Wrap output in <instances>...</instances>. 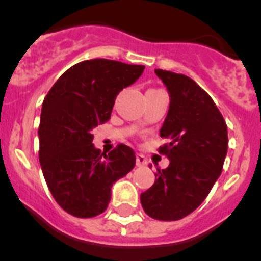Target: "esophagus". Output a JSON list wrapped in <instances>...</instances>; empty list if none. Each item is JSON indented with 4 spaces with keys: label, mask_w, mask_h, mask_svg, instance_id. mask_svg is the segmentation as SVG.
<instances>
[{
    "label": "esophagus",
    "mask_w": 261,
    "mask_h": 261,
    "mask_svg": "<svg viewBox=\"0 0 261 261\" xmlns=\"http://www.w3.org/2000/svg\"><path fill=\"white\" fill-rule=\"evenodd\" d=\"M136 163H137V166H138V167H144V166H147L148 161H147V158L144 157V155L137 154L136 155Z\"/></svg>",
    "instance_id": "1"
}]
</instances>
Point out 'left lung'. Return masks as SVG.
Masks as SVG:
<instances>
[{
  "instance_id": "1",
  "label": "left lung",
  "mask_w": 261,
  "mask_h": 261,
  "mask_svg": "<svg viewBox=\"0 0 261 261\" xmlns=\"http://www.w3.org/2000/svg\"><path fill=\"white\" fill-rule=\"evenodd\" d=\"M170 93V109L160 134L168 143L158 152L170 160L157 170L152 187L141 193L144 212L176 221L203 202L221 174L227 153V125L211 96L184 74L154 70Z\"/></svg>"
}]
</instances>
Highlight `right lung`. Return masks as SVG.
Masks as SVG:
<instances>
[{
    "mask_svg": "<svg viewBox=\"0 0 261 261\" xmlns=\"http://www.w3.org/2000/svg\"><path fill=\"white\" fill-rule=\"evenodd\" d=\"M143 65L93 59L68 69L45 96L39 125V160L51 195L75 217L107 210L112 186L136 165L130 147L108 154L93 144V128L108 122L119 91L142 75Z\"/></svg>",
    "mask_w": 261,
    "mask_h": 261,
    "instance_id": "add662e5",
    "label": "right lung"
}]
</instances>
